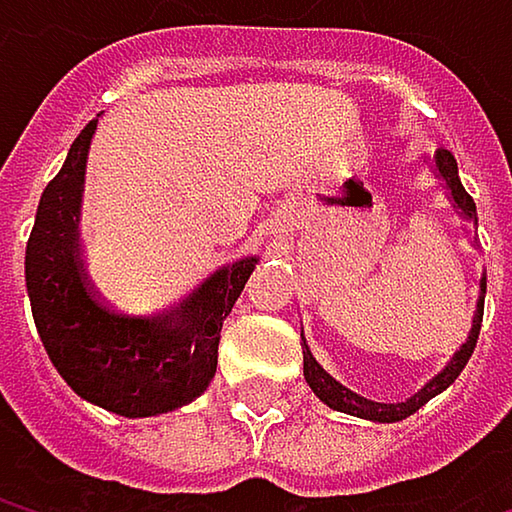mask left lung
I'll use <instances>...</instances> for the list:
<instances>
[{
    "label": "left lung",
    "mask_w": 512,
    "mask_h": 512,
    "mask_svg": "<svg viewBox=\"0 0 512 512\" xmlns=\"http://www.w3.org/2000/svg\"><path fill=\"white\" fill-rule=\"evenodd\" d=\"M430 168L436 171V177L445 183L448 189V198L454 201L457 213H460L465 222L477 225V207H474V198L462 189L460 171H457V159L451 151L439 148ZM483 296H486V272H480V290H477V305H474V317H471V329H468V338L460 350L454 353V358L421 388L415 391L412 397L400 400V403H376L370 397H361L353 388L341 385L329 370H323V364L311 356L308 344H305V335H302V370H305V382L311 385V391L335 412H347V415H356L364 421H376V424H394V421H403L409 415H415L427 400H433L436 394H442L448 385H454V379L462 373V367L468 364V358L474 353V344H477V335H480V323H483Z\"/></svg>",
    "instance_id": "1"
}]
</instances>
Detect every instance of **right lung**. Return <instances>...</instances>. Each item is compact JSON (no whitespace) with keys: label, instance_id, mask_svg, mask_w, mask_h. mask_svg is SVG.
<instances>
[{"label":"right lung","instance_id":"add662e5","mask_svg":"<svg viewBox=\"0 0 512 512\" xmlns=\"http://www.w3.org/2000/svg\"><path fill=\"white\" fill-rule=\"evenodd\" d=\"M97 118L76 136L41 195L26 246V290L44 350L88 403L151 418L201 397L216 376L219 332L257 255L216 269L198 290L159 314H121L100 302L79 263V204Z\"/></svg>","mask_w":512,"mask_h":512}]
</instances>
